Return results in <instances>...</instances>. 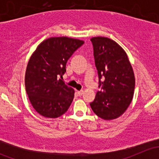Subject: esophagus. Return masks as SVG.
<instances>
[{"label": "esophagus", "mask_w": 159, "mask_h": 159, "mask_svg": "<svg viewBox=\"0 0 159 159\" xmlns=\"http://www.w3.org/2000/svg\"><path fill=\"white\" fill-rule=\"evenodd\" d=\"M83 94H84V91H83V90H81V91H78V94L79 96H81Z\"/></svg>", "instance_id": "34e87169"}]
</instances>
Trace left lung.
<instances>
[{
    "label": "left lung",
    "mask_w": 159,
    "mask_h": 159,
    "mask_svg": "<svg viewBox=\"0 0 159 159\" xmlns=\"http://www.w3.org/2000/svg\"><path fill=\"white\" fill-rule=\"evenodd\" d=\"M91 41L101 90L90 105L102 119H115L125 111L132 100L134 72L127 54L116 42L103 37H94Z\"/></svg>",
    "instance_id": "left-lung-1"
}]
</instances>
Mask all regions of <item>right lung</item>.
<instances>
[{
  "label": "right lung",
  "mask_w": 159,
  "mask_h": 159,
  "mask_svg": "<svg viewBox=\"0 0 159 159\" xmlns=\"http://www.w3.org/2000/svg\"><path fill=\"white\" fill-rule=\"evenodd\" d=\"M84 43L66 37L51 38L41 43L30 57L25 88L32 106L42 116L57 118L70 107L75 91L61 78L68 60Z\"/></svg>",
  "instance_id": "obj_1"
}]
</instances>
